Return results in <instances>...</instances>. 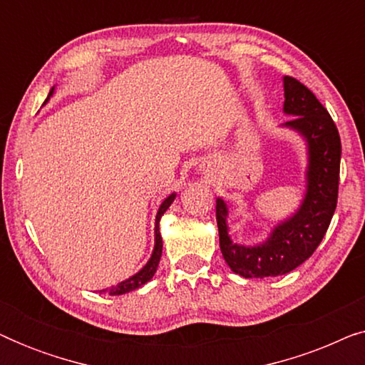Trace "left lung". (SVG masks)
<instances>
[{
  "label": "left lung",
  "instance_id": "obj_1",
  "mask_svg": "<svg viewBox=\"0 0 365 365\" xmlns=\"http://www.w3.org/2000/svg\"><path fill=\"white\" fill-rule=\"evenodd\" d=\"M284 111L292 114L286 126L307 139V194L297 214L274 229L261 246L244 247L227 234V209L216 201L219 246L227 266L242 277L282 276L309 259L326 236L337 206L341 171V136L331 114L311 89L292 76H284Z\"/></svg>",
  "mask_w": 365,
  "mask_h": 365
}]
</instances>
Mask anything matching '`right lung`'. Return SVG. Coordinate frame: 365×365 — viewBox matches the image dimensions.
Masks as SVG:
<instances>
[{
	"label": "right lung",
	"mask_w": 365,
	"mask_h": 365,
	"mask_svg": "<svg viewBox=\"0 0 365 365\" xmlns=\"http://www.w3.org/2000/svg\"><path fill=\"white\" fill-rule=\"evenodd\" d=\"M174 197H176V194H171V196H168L166 199H164V202L161 204V207H159V211H158L156 227H154V234H156V244H154V251H153L151 259H149L146 266H144L138 274H134L133 277H129V279H126V281L119 282L118 286L106 289V292L109 294V296H119V294L131 292V291H134V289L141 287L143 284H146L148 281H151V279H153L154 272H156V269H158L159 259H161V254H163V237H161V234H159V219H161L164 212H166V209L171 206Z\"/></svg>",
	"instance_id": "add662e5"
}]
</instances>
